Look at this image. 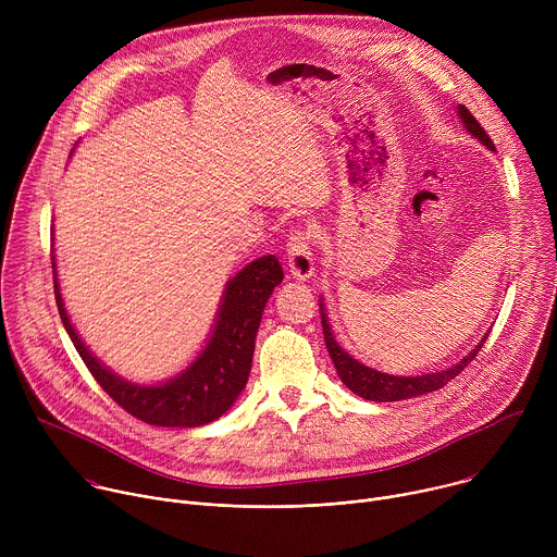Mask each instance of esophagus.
I'll list each match as a JSON object with an SVG mask.
<instances>
[{
	"instance_id": "1",
	"label": "esophagus",
	"mask_w": 557,
	"mask_h": 557,
	"mask_svg": "<svg viewBox=\"0 0 557 557\" xmlns=\"http://www.w3.org/2000/svg\"><path fill=\"white\" fill-rule=\"evenodd\" d=\"M284 260L288 267V275L293 280H308L314 271L312 251H310V235L304 231H297L288 237Z\"/></svg>"
}]
</instances>
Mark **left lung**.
I'll list each match as a JSON object with an SVG mask.
<instances>
[{"mask_svg": "<svg viewBox=\"0 0 557 557\" xmlns=\"http://www.w3.org/2000/svg\"><path fill=\"white\" fill-rule=\"evenodd\" d=\"M458 116H460L465 129L473 138H479L483 145L494 149V143H492L490 134L481 127L479 121H475V116H471V112L465 106H458ZM320 310H322V329H324L326 348H329V355H331V359H333V363L337 368L339 379L344 381V385H348V389L359 394L361 399L379 401V404L404 401V399H412V396H419V394H428L432 389H441L447 381H451L456 374H460L469 361L475 359V355L481 352V348L487 342V337H483L479 346H475L465 359H460V363H456V366H451L447 370L432 372V374H421V376H392V374H385V372H376V370L359 363L357 359H352L335 342V337L331 333L329 317L324 312V304H320Z\"/></svg>", "mask_w": 557, "mask_h": 557, "instance_id": "obj_1", "label": "left lung"}]
</instances>
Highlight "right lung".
Masks as SVG:
<instances>
[{"label":"right lung","instance_id":"add662e5","mask_svg":"<svg viewBox=\"0 0 557 557\" xmlns=\"http://www.w3.org/2000/svg\"><path fill=\"white\" fill-rule=\"evenodd\" d=\"M54 260V258H52ZM54 275V299L61 322L97 383L132 417L158 428H198L220 419L240 396L249 381L256 335L262 312L273 288L284 280V271L275 256L258 258L226 282L218 322L196 361L158 385H138L108 370L78 339L70 324Z\"/></svg>","mask_w":557,"mask_h":557}]
</instances>
